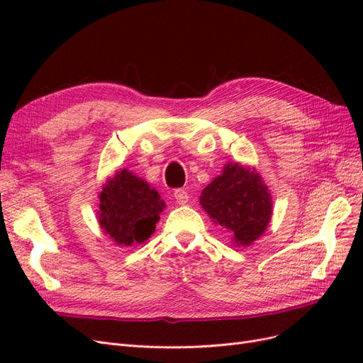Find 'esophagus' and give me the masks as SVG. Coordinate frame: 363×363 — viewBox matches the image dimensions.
I'll return each instance as SVG.
<instances>
[{
  "label": "esophagus",
  "mask_w": 363,
  "mask_h": 363,
  "mask_svg": "<svg viewBox=\"0 0 363 363\" xmlns=\"http://www.w3.org/2000/svg\"><path fill=\"white\" fill-rule=\"evenodd\" d=\"M174 199H175V201H177V204L183 206L189 201V195L184 189H177L174 192Z\"/></svg>",
  "instance_id": "esophagus-1"
}]
</instances>
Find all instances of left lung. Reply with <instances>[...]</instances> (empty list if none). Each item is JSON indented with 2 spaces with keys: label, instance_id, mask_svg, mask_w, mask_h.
<instances>
[{
  "label": "left lung",
  "instance_id": "8db88e82",
  "mask_svg": "<svg viewBox=\"0 0 363 363\" xmlns=\"http://www.w3.org/2000/svg\"><path fill=\"white\" fill-rule=\"evenodd\" d=\"M200 204L239 247L251 245L265 233L272 215L268 186L255 168L240 163L225 164L203 189Z\"/></svg>",
  "mask_w": 363,
  "mask_h": 363
}]
</instances>
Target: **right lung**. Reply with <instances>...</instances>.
I'll use <instances>...</instances> for the list:
<instances>
[{
	"instance_id": "obj_1",
	"label": "right lung",
	"mask_w": 363,
	"mask_h": 363,
	"mask_svg": "<svg viewBox=\"0 0 363 363\" xmlns=\"http://www.w3.org/2000/svg\"><path fill=\"white\" fill-rule=\"evenodd\" d=\"M164 201L156 189L128 169L108 179L100 194V223L118 245L142 244L155 233Z\"/></svg>"
}]
</instances>
